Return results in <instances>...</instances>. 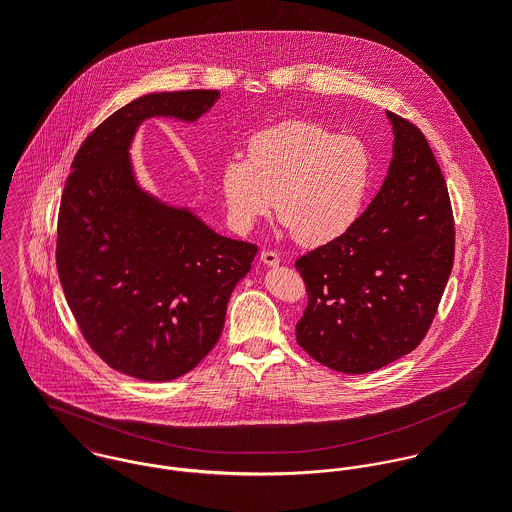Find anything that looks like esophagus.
<instances>
[{
  "label": "esophagus",
  "mask_w": 512,
  "mask_h": 512,
  "mask_svg": "<svg viewBox=\"0 0 512 512\" xmlns=\"http://www.w3.org/2000/svg\"><path fill=\"white\" fill-rule=\"evenodd\" d=\"M260 260L266 264V266H278L280 264V254L276 250H264L260 254Z\"/></svg>",
  "instance_id": "obj_1"
}]
</instances>
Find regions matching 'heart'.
Listing matches in <instances>:
<instances>
[{"mask_svg":"<svg viewBox=\"0 0 512 512\" xmlns=\"http://www.w3.org/2000/svg\"><path fill=\"white\" fill-rule=\"evenodd\" d=\"M374 161L365 142L315 122H286L256 134L248 159L230 157L220 191L236 230L270 215L303 246L341 238L359 220L372 187Z\"/></svg>","mask_w":512,"mask_h":512,"instance_id":"b5f03b06","label":"heart"}]
</instances>
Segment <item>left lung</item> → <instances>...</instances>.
Masks as SVG:
<instances>
[{
	"label": "left lung",
	"instance_id": "1",
	"mask_svg": "<svg viewBox=\"0 0 512 512\" xmlns=\"http://www.w3.org/2000/svg\"><path fill=\"white\" fill-rule=\"evenodd\" d=\"M386 116L394 157L380 191L349 232L295 262L307 290L297 345L345 374L412 353L453 268V213L434 151L414 124Z\"/></svg>",
	"mask_w": 512,
	"mask_h": 512
}]
</instances>
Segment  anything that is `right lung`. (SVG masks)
Listing matches in <instances>:
<instances>
[{"label":"right lung","instance_id":"obj_1","mask_svg":"<svg viewBox=\"0 0 512 512\" xmlns=\"http://www.w3.org/2000/svg\"><path fill=\"white\" fill-rule=\"evenodd\" d=\"M219 90L140 96L76 151L57 230V272L80 333L118 372L167 382L217 345L226 305L258 246L220 236L189 209L136 181L130 147L140 124L197 122Z\"/></svg>","mask_w":512,"mask_h":512}]
</instances>
